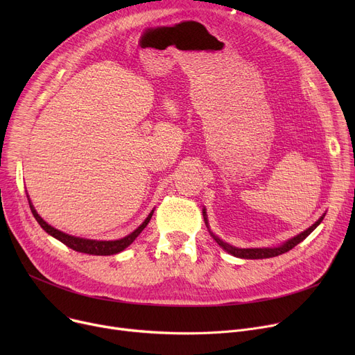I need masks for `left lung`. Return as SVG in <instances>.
Listing matches in <instances>:
<instances>
[{
  "label": "left lung",
  "mask_w": 355,
  "mask_h": 355,
  "mask_svg": "<svg viewBox=\"0 0 355 355\" xmlns=\"http://www.w3.org/2000/svg\"><path fill=\"white\" fill-rule=\"evenodd\" d=\"M202 217H204V223H206V226L211 234V237L217 241V245L225 249L227 253L236 256V257H240V259H268V257H275V256H279L282 253H286L289 252L291 249H293L296 245H300L302 240H305L316 227H318L321 225V221L324 220L325 217V213L316 220L313 225L311 227H308L306 230L301 232L300 234H296L291 239H288L286 241H284L282 245H279L276 248H252V249H241V248H236V246H232L229 243H226V241H223L218 236H216L211 230H210V226H209V218H207V213H206V209H202Z\"/></svg>",
  "instance_id": "1"
}]
</instances>
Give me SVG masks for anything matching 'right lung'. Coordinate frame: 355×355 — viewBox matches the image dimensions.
Returning <instances> with one entry per match:
<instances>
[{"mask_svg":"<svg viewBox=\"0 0 355 355\" xmlns=\"http://www.w3.org/2000/svg\"><path fill=\"white\" fill-rule=\"evenodd\" d=\"M27 198H28V204H30V209H31V213H33L34 218L37 220V223H39V225L42 226V229L46 233H49L54 239H58L59 241H62L63 245H66L67 248H70L73 250L80 252V253H87V254H95V256H110V254H116V253L125 250L129 245H132V241L146 227L149 220H151V217L154 214V210H153L151 213L148 214V217L142 221V225L138 229H135L132 233H129L128 236H125L122 239H118V240H92V239H83V237L71 236V234H67V233H63L58 229H54L53 226L49 225L47 221H44L40 217L39 213L35 211L28 196H27Z\"/></svg>","mask_w":355,"mask_h":355,"instance_id":"add662e5","label":"right lung"}]
</instances>
